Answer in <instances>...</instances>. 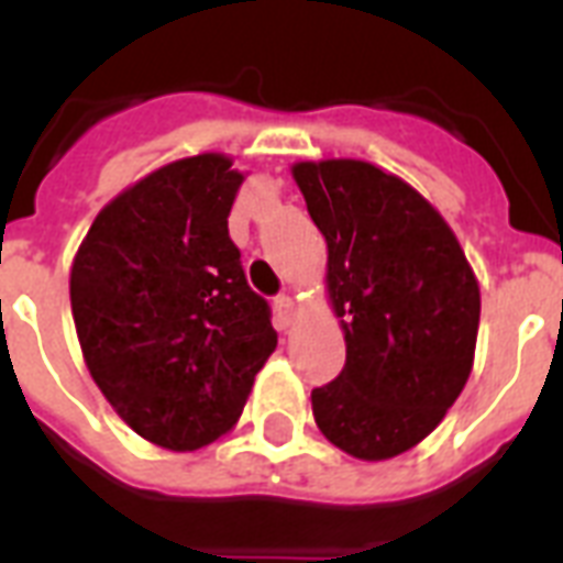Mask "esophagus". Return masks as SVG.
Listing matches in <instances>:
<instances>
[{"instance_id": "1", "label": "esophagus", "mask_w": 563, "mask_h": 563, "mask_svg": "<svg viewBox=\"0 0 563 563\" xmlns=\"http://www.w3.org/2000/svg\"><path fill=\"white\" fill-rule=\"evenodd\" d=\"M274 312H277V321H280V327L286 330V327L295 321V300H291L289 295H280V298L274 300Z\"/></svg>"}]
</instances>
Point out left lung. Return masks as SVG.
Instances as JSON below:
<instances>
[{
	"mask_svg": "<svg viewBox=\"0 0 563 563\" xmlns=\"http://www.w3.org/2000/svg\"><path fill=\"white\" fill-rule=\"evenodd\" d=\"M291 178L327 239V298L347 344L333 383L312 391L330 444L362 462L418 446L473 371L479 280L453 228L374 163L300 161Z\"/></svg>",
	"mask_w": 563,
	"mask_h": 563,
	"instance_id": "left-lung-1",
	"label": "left lung"
}]
</instances>
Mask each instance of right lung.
<instances>
[{
    "label": "right lung",
    "instance_id": "1",
    "mask_svg": "<svg viewBox=\"0 0 563 563\" xmlns=\"http://www.w3.org/2000/svg\"><path fill=\"white\" fill-rule=\"evenodd\" d=\"M242 180L221 152L166 163L101 207L69 268L92 383L136 435L175 453L236 427L277 347L228 233Z\"/></svg>",
    "mask_w": 563,
    "mask_h": 563
}]
</instances>
